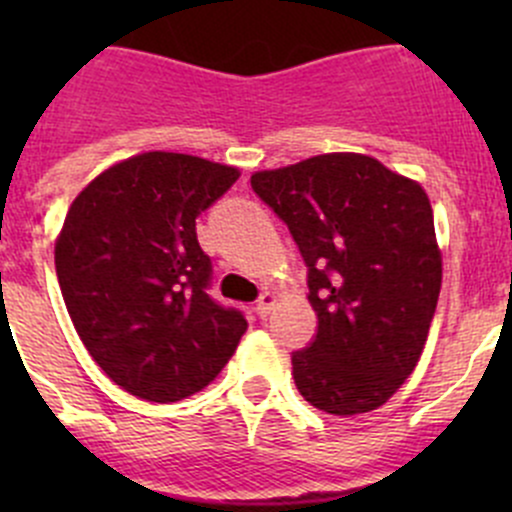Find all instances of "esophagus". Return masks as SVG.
Returning a JSON list of instances; mask_svg holds the SVG:
<instances>
[{"mask_svg":"<svg viewBox=\"0 0 512 512\" xmlns=\"http://www.w3.org/2000/svg\"><path fill=\"white\" fill-rule=\"evenodd\" d=\"M275 304H277V292H270V289H267V292H262V297L257 299V307H255L257 317L265 319L267 314L272 312V307H275Z\"/></svg>","mask_w":512,"mask_h":512,"instance_id":"esophagus-1","label":"esophagus"}]
</instances>
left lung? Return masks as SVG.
Segmentation results:
<instances>
[{"instance_id": "8db88e82", "label": "left lung", "mask_w": 512, "mask_h": 512, "mask_svg": "<svg viewBox=\"0 0 512 512\" xmlns=\"http://www.w3.org/2000/svg\"><path fill=\"white\" fill-rule=\"evenodd\" d=\"M250 183L309 270L317 334L292 354L299 394L334 416L379 409L416 369L441 292L426 190L364 153L257 170Z\"/></svg>"}]
</instances>
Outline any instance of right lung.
I'll list each match as a JSON object with an SVG mask.
<instances>
[{"mask_svg":"<svg viewBox=\"0 0 512 512\" xmlns=\"http://www.w3.org/2000/svg\"><path fill=\"white\" fill-rule=\"evenodd\" d=\"M240 178L235 165L148 151L98 173L54 245L81 342L111 381L170 404L218 379L247 322L208 297L195 218Z\"/></svg>","mask_w":512,"mask_h":512,"instance_id":"obj_1","label":"right lung"}]
</instances>
